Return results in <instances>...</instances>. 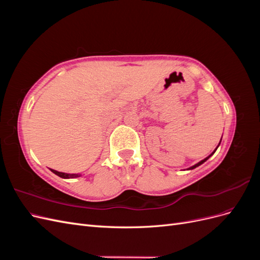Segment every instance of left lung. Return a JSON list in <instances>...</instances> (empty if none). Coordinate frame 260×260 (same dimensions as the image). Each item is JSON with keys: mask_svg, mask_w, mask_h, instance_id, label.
Masks as SVG:
<instances>
[{"mask_svg": "<svg viewBox=\"0 0 260 260\" xmlns=\"http://www.w3.org/2000/svg\"><path fill=\"white\" fill-rule=\"evenodd\" d=\"M220 142H221V140H220ZM220 142H219V144H220ZM218 146H219V145H218ZM218 146H217V148H218ZM217 148H216V149H217ZM216 149H215V151H214V153L216 152ZM214 153H211V154H210V155H209L208 157H206V158H205V159H203V160H201L200 162H198V164H196V165H194V166H192L191 168H188V169H194V168H196V167H199V166H200V165H202V164H203L204 161H206V160H207V159L209 158V157H210V156H211L212 154H214Z\"/></svg>", "mask_w": 260, "mask_h": 260, "instance_id": "left-lung-1", "label": "left lung"}]
</instances>
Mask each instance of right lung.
Returning a JSON list of instances; mask_svg holds the SVG:
<instances>
[{
  "instance_id": "right-lung-1",
  "label": "right lung",
  "mask_w": 260,
  "mask_h": 260,
  "mask_svg": "<svg viewBox=\"0 0 260 260\" xmlns=\"http://www.w3.org/2000/svg\"><path fill=\"white\" fill-rule=\"evenodd\" d=\"M51 171L53 172V174L57 175L58 177H60V178H64V179H69V178H78V177H80V175H78V174H65V172H59V171L53 170V169H51Z\"/></svg>"
}]
</instances>
